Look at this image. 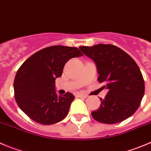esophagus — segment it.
<instances>
[{
    "label": "esophagus",
    "instance_id": "obj_1",
    "mask_svg": "<svg viewBox=\"0 0 151 151\" xmlns=\"http://www.w3.org/2000/svg\"><path fill=\"white\" fill-rule=\"evenodd\" d=\"M76 96L77 97H79V98H86L87 97L86 95L82 94V93H78V94H76Z\"/></svg>",
    "mask_w": 151,
    "mask_h": 151
}]
</instances>
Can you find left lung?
<instances>
[{
    "label": "left lung",
    "instance_id": "1",
    "mask_svg": "<svg viewBox=\"0 0 151 151\" xmlns=\"http://www.w3.org/2000/svg\"><path fill=\"white\" fill-rule=\"evenodd\" d=\"M84 54L96 63L98 81L108 89L104 99H100L98 110L91 113L96 121L116 124L130 117L139 108L145 93L140 69L130 55L112 44L80 47Z\"/></svg>",
    "mask_w": 151,
    "mask_h": 151
}]
</instances>
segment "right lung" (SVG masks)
I'll use <instances>...</instances> for the list:
<instances>
[{
	"mask_svg": "<svg viewBox=\"0 0 151 151\" xmlns=\"http://www.w3.org/2000/svg\"><path fill=\"white\" fill-rule=\"evenodd\" d=\"M81 55L76 47L52 46L34 53L23 63L14 80L15 99L32 120L49 125L67 116L75 96L70 93L58 96L55 81L61 76L70 58Z\"/></svg>",
	"mask_w": 151,
	"mask_h": 151,
	"instance_id": "1",
	"label": "right lung"
}]
</instances>
